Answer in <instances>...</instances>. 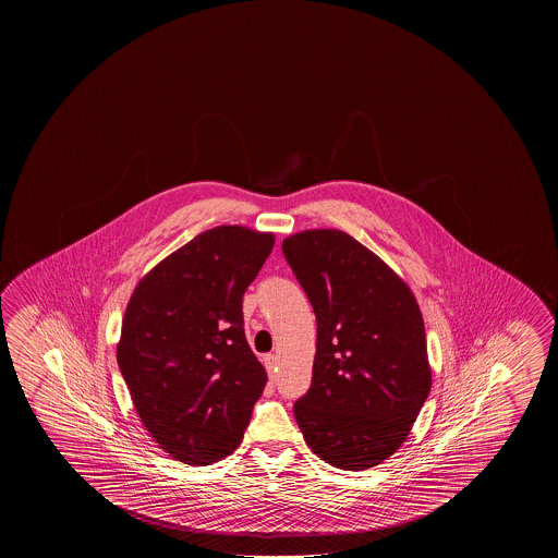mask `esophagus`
<instances>
[{
    "label": "esophagus",
    "mask_w": 558,
    "mask_h": 558,
    "mask_svg": "<svg viewBox=\"0 0 558 558\" xmlns=\"http://www.w3.org/2000/svg\"><path fill=\"white\" fill-rule=\"evenodd\" d=\"M263 360H265V366L266 372H268V377H270V379H275L276 366H278V357H276L275 354H266V356L263 357Z\"/></svg>",
    "instance_id": "obj_1"
}]
</instances>
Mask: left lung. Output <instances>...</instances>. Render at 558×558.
I'll list each match as a JSON object with an SVG mask.
<instances>
[{
  "label": "left lung",
  "mask_w": 558,
  "mask_h": 558,
  "mask_svg": "<svg viewBox=\"0 0 558 558\" xmlns=\"http://www.w3.org/2000/svg\"><path fill=\"white\" fill-rule=\"evenodd\" d=\"M282 251L317 317L313 381L293 404L303 438L338 469L379 465L409 438L432 387L418 302L340 229L293 233Z\"/></svg>",
  "instance_id": "8db88e82"
}]
</instances>
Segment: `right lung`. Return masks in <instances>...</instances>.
I'll return each instance as SVG.
<instances>
[{
    "instance_id": "add662e5",
    "label": "right lung",
    "mask_w": 558,
    "mask_h": 558,
    "mask_svg": "<svg viewBox=\"0 0 558 558\" xmlns=\"http://www.w3.org/2000/svg\"><path fill=\"white\" fill-rule=\"evenodd\" d=\"M275 233L218 226L165 256L130 295L117 360L165 453L210 465L243 439L266 372L243 329V293Z\"/></svg>"
}]
</instances>
